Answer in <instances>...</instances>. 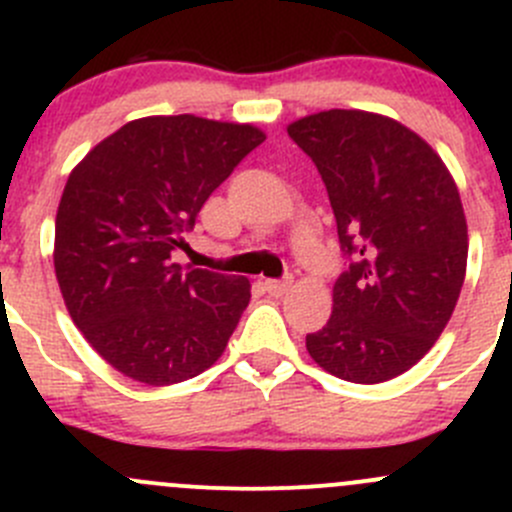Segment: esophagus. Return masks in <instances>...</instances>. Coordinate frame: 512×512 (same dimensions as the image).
<instances>
[{
  "label": "esophagus",
  "instance_id": "esophagus-1",
  "mask_svg": "<svg viewBox=\"0 0 512 512\" xmlns=\"http://www.w3.org/2000/svg\"><path fill=\"white\" fill-rule=\"evenodd\" d=\"M262 285H265L267 294H272V297H282V294L292 287V277H287V280H265Z\"/></svg>",
  "mask_w": 512,
  "mask_h": 512
}]
</instances>
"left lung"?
Wrapping results in <instances>:
<instances>
[{
	"label": "left lung",
	"instance_id": "left-lung-1",
	"mask_svg": "<svg viewBox=\"0 0 512 512\" xmlns=\"http://www.w3.org/2000/svg\"><path fill=\"white\" fill-rule=\"evenodd\" d=\"M317 165L342 250L332 317L307 334L329 374L381 384L426 356L466 280L468 225L456 180L418 133L389 116L332 108L287 126Z\"/></svg>",
	"mask_w": 512,
	"mask_h": 512
}]
</instances>
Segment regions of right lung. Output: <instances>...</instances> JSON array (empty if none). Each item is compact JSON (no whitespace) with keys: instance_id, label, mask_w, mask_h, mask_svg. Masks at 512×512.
Masks as SVG:
<instances>
[{"instance_id":"right-lung-1","label":"right lung","mask_w":512,"mask_h":512,"mask_svg":"<svg viewBox=\"0 0 512 512\" xmlns=\"http://www.w3.org/2000/svg\"><path fill=\"white\" fill-rule=\"evenodd\" d=\"M265 131L180 116L128 121L71 170L56 210L61 297L94 352L123 376L170 386L220 359L247 302L245 277L180 267L170 252Z\"/></svg>"}]
</instances>
